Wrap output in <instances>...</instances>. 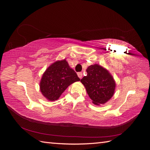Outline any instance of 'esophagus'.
<instances>
[{
	"instance_id": "1",
	"label": "esophagus",
	"mask_w": 150,
	"mask_h": 150,
	"mask_svg": "<svg viewBox=\"0 0 150 150\" xmlns=\"http://www.w3.org/2000/svg\"><path fill=\"white\" fill-rule=\"evenodd\" d=\"M78 77H79L80 79H81V78H82V77H83V73L81 72H78Z\"/></svg>"
}]
</instances>
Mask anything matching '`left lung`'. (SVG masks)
I'll list each match as a JSON object with an SVG mask.
<instances>
[{
  "mask_svg": "<svg viewBox=\"0 0 150 150\" xmlns=\"http://www.w3.org/2000/svg\"><path fill=\"white\" fill-rule=\"evenodd\" d=\"M87 76L81 79L93 103L96 105L104 104L114 94L115 82L109 72L98 64L86 69Z\"/></svg>",
  "mask_w": 150,
  "mask_h": 150,
  "instance_id": "left-lung-1",
  "label": "left lung"
}]
</instances>
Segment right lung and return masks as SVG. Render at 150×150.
<instances>
[{
	"instance_id": "right-lung-1",
	"label": "right lung",
	"mask_w": 150,
	"mask_h": 150,
	"mask_svg": "<svg viewBox=\"0 0 150 150\" xmlns=\"http://www.w3.org/2000/svg\"><path fill=\"white\" fill-rule=\"evenodd\" d=\"M79 81L76 72L65 59L56 61L44 73L40 83V91L48 100H57L68 86Z\"/></svg>"
}]
</instances>
